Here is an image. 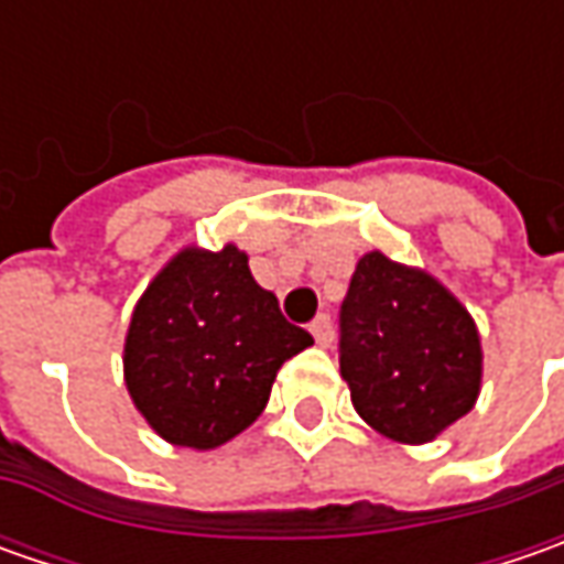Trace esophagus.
Masks as SVG:
<instances>
[{
  "label": "esophagus",
  "instance_id": "1",
  "mask_svg": "<svg viewBox=\"0 0 564 564\" xmlns=\"http://www.w3.org/2000/svg\"><path fill=\"white\" fill-rule=\"evenodd\" d=\"M311 336L316 338V345H323V348H326V345L333 341V319H329L326 314L316 316L314 323H311Z\"/></svg>",
  "mask_w": 564,
  "mask_h": 564
}]
</instances>
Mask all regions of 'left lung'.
<instances>
[{
    "label": "left lung",
    "mask_w": 564,
    "mask_h": 564,
    "mask_svg": "<svg viewBox=\"0 0 564 564\" xmlns=\"http://www.w3.org/2000/svg\"><path fill=\"white\" fill-rule=\"evenodd\" d=\"M341 379L364 423L433 443L477 404L484 348L474 316L421 267L364 253L341 304Z\"/></svg>",
    "instance_id": "1"
}]
</instances>
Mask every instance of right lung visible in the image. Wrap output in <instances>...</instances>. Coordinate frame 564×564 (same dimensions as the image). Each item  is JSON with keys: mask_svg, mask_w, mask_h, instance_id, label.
Listing matches in <instances>:
<instances>
[{"mask_svg": "<svg viewBox=\"0 0 564 564\" xmlns=\"http://www.w3.org/2000/svg\"><path fill=\"white\" fill-rule=\"evenodd\" d=\"M314 345L235 245L182 248L138 297L124 336V386L156 436L216 448L267 408L279 367Z\"/></svg>", "mask_w": 564, "mask_h": 564, "instance_id": "1", "label": "right lung"}]
</instances>
